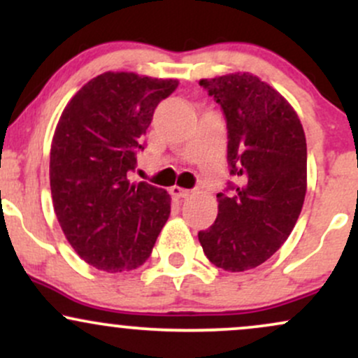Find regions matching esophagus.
<instances>
[{
	"instance_id": "esophagus-1",
	"label": "esophagus",
	"mask_w": 358,
	"mask_h": 358,
	"mask_svg": "<svg viewBox=\"0 0 358 358\" xmlns=\"http://www.w3.org/2000/svg\"><path fill=\"white\" fill-rule=\"evenodd\" d=\"M170 192L175 199H188V196L192 195L190 190H187V188H182V187H171Z\"/></svg>"
}]
</instances>
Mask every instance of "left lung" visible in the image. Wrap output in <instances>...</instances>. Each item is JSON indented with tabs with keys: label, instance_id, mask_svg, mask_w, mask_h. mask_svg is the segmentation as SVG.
Masks as SVG:
<instances>
[{
	"label": "left lung",
	"instance_id": "obj_1",
	"mask_svg": "<svg viewBox=\"0 0 358 358\" xmlns=\"http://www.w3.org/2000/svg\"><path fill=\"white\" fill-rule=\"evenodd\" d=\"M227 121V162L239 185L217 193L219 213L199 232L217 268H257L285 244L306 195V138L296 110L249 72L202 79Z\"/></svg>",
	"mask_w": 358,
	"mask_h": 358
}]
</instances>
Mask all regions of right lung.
<instances>
[{
	"mask_svg": "<svg viewBox=\"0 0 358 358\" xmlns=\"http://www.w3.org/2000/svg\"><path fill=\"white\" fill-rule=\"evenodd\" d=\"M176 79L133 72L94 77L65 106L50 150L57 219L79 256L106 273L145 264L171 210L166 190L131 183L136 151Z\"/></svg>",
	"mask_w": 358,
	"mask_h": 358,
	"instance_id": "add662e5",
	"label": "right lung"
}]
</instances>
